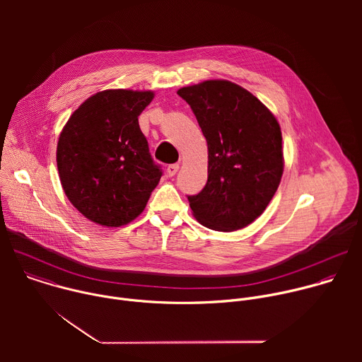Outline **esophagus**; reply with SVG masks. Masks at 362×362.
<instances>
[{"instance_id":"34e87169","label":"esophagus","mask_w":362,"mask_h":362,"mask_svg":"<svg viewBox=\"0 0 362 362\" xmlns=\"http://www.w3.org/2000/svg\"><path fill=\"white\" fill-rule=\"evenodd\" d=\"M177 170H179V163H172V165L168 166V175L169 176H175L177 173Z\"/></svg>"}]
</instances>
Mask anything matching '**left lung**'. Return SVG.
Segmentation results:
<instances>
[{"label":"left lung","mask_w":362,"mask_h":362,"mask_svg":"<svg viewBox=\"0 0 362 362\" xmlns=\"http://www.w3.org/2000/svg\"><path fill=\"white\" fill-rule=\"evenodd\" d=\"M177 94L208 141V182L187 196L194 218L219 232L247 226L267 209L282 177L279 123L253 94L226 80L183 87Z\"/></svg>","instance_id":"1"}]
</instances>
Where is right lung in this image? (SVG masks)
<instances>
[{
	"label": "right lung",
	"instance_id": "add662e5",
	"mask_svg": "<svg viewBox=\"0 0 362 362\" xmlns=\"http://www.w3.org/2000/svg\"><path fill=\"white\" fill-rule=\"evenodd\" d=\"M151 100V91H100L71 115L60 134L62 186L91 222L112 228L132 222L163 175L137 119Z\"/></svg>",
	"mask_w": 362,
	"mask_h": 362
}]
</instances>
